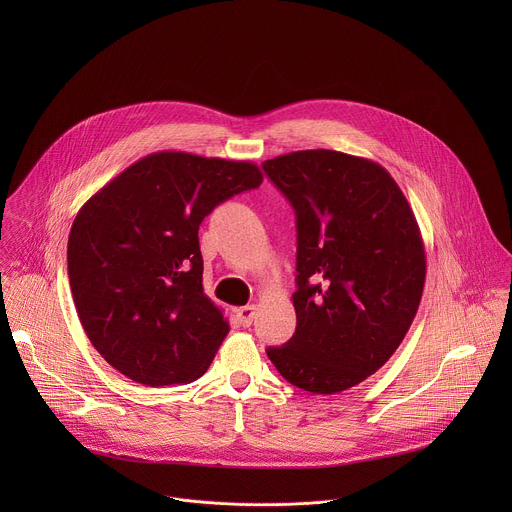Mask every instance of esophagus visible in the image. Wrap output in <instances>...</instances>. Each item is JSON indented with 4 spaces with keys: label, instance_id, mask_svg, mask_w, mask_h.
Listing matches in <instances>:
<instances>
[{
    "label": "esophagus",
    "instance_id": "1",
    "mask_svg": "<svg viewBox=\"0 0 512 512\" xmlns=\"http://www.w3.org/2000/svg\"><path fill=\"white\" fill-rule=\"evenodd\" d=\"M256 315V305H244V307H238L236 309V321L242 325V327H248L252 323Z\"/></svg>",
    "mask_w": 512,
    "mask_h": 512
}]
</instances>
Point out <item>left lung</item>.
Returning a JSON list of instances; mask_svg holds the SVG:
<instances>
[{"mask_svg": "<svg viewBox=\"0 0 512 512\" xmlns=\"http://www.w3.org/2000/svg\"><path fill=\"white\" fill-rule=\"evenodd\" d=\"M262 167L297 219V327L268 357L311 394L349 390L394 355L416 317L426 282L420 226L376 161L303 149Z\"/></svg>", "mask_w": 512, "mask_h": 512, "instance_id": "1", "label": "left lung"}]
</instances>
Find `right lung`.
Segmentation results:
<instances>
[{"instance_id":"right-lung-1","label":"right lung","mask_w":512,"mask_h":512,"mask_svg":"<svg viewBox=\"0 0 512 512\" xmlns=\"http://www.w3.org/2000/svg\"><path fill=\"white\" fill-rule=\"evenodd\" d=\"M262 179L250 161L155 151L80 207L67 248L71 292L108 365L146 386L207 372L230 327L203 290L199 224Z\"/></svg>"}]
</instances>
